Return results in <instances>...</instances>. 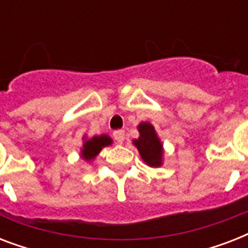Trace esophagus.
<instances>
[{
	"mask_svg": "<svg viewBox=\"0 0 248 248\" xmlns=\"http://www.w3.org/2000/svg\"><path fill=\"white\" fill-rule=\"evenodd\" d=\"M113 138H114L117 143L121 144L124 140V130H117V131L113 132Z\"/></svg>",
	"mask_w": 248,
	"mask_h": 248,
	"instance_id": "1",
	"label": "esophagus"
}]
</instances>
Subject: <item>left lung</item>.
<instances>
[{
	"instance_id": "1",
	"label": "left lung",
	"mask_w": 248,
	"mask_h": 248,
	"mask_svg": "<svg viewBox=\"0 0 248 248\" xmlns=\"http://www.w3.org/2000/svg\"><path fill=\"white\" fill-rule=\"evenodd\" d=\"M139 139L134 140V144L138 148L144 162L149 166H161L162 163V144L157 138L155 127L148 122L139 124Z\"/></svg>"
}]
</instances>
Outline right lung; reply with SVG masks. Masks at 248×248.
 <instances>
[{"instance_id":"add662e5","label":"right lung","mask_w":248,"mask_h":248,"mask_svg":"<svg viewBox=\"0 0 248 248\" xmlns=\"http://www.w3.org/2000/svg\"><path fill=\"white\" fill-rule=\"evenodd\" d=\"M109 144H112V140H110L109 136H93V139L87 140L83 144L82 157L85 159H93L101 151V148L107 147Z\"/></svg>"}]
</instances>
